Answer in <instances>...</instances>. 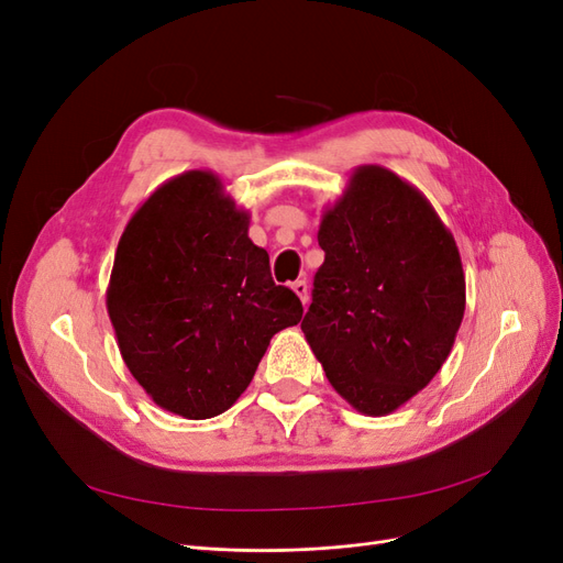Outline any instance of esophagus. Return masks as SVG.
Wrapping results in <instances>:
<instances>
[{
	"label": "esophagus",
	"mask_w": 563,
	"mask_h": 563,
	"mask_svg": "<svg viewBox=\"0 0 563 563\" xmlns=\"http://www.w3.org/2000/svg\"><path fill=\"white\" fill-rule=\"evenodd\" d=\"M291 288H294V294L302 300V305L308 302V282H305V279H298V282H294V284H291Z\"/></svg>",
	"instance_id": "obj_1"
}]
</instances>
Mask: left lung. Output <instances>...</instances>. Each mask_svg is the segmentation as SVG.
I'll return each mask as SVG.
<instances>
[{
  "label": "left lung",
  "mask_w": 563,
  "mask_h": 563,
  "mask_svg": "<svg viewBox=\"0 0 563 563\" xmlns=\"http://www.w3.org/2000/svg\"><path fill=\"white\" fill-rule=\"evenodd\" d=\"M323 265L305 333L333 389L380 418L444 366L465 314V272L451 230L418 187L356 166L321 213Z\"/></svg>",
  "instance_id": "8db88e82"
}]
</instances>
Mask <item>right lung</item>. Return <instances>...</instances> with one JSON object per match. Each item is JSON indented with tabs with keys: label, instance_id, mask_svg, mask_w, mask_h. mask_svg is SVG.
<instances>
[{
	"label": "right lung",
	"instance_id": "1",
	"mask_svg": "<svg viewBox=\"0 0 563 563\" xmlns=\"http://www.w3.org/2000/svg\"><path fill=\"white\" fill-rule=\"evenodd\" d=\"M249 218L223 180L195 168L162 183L117 244L108 314L131 376L164 411H228L272 335L302 317L291 288L272 282L267 251L249 240Z\"/></svg>",
	"mask_w": 563,
	"mask_h": 563
}]
</instances>
